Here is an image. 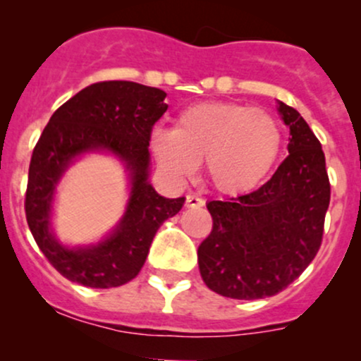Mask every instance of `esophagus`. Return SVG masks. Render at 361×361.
<instances>
[{
	"mask_svg": "<svg viewBox=\"0 0 361 361\" xmlns=\"http://www.w3.org/2000/svg\"><path fill=\"white\" fill-rule=\"evenodd\" d=\"M202 205H204V198L197 197V195L193 193L186 195V207H188V209H198V207Z\"/></svg>",
	"mask_w": 361,
	"mask_h": 361,
	"instance_id": "34e87169",
	"label": "esophagus"
}]
</instances>
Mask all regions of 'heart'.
Here are the masks:
<instances>
[{
	"instance_id": "heart-1",
	"label": "heart",
	"mask_w": 361,
	"mask_h": 361,
	"mask_svg": "<svg viewBox=\"0 0 361 361\" xmlns=\"http://www.w3.org/2000/svg\"><path fill=\"white\" fill-rule=\"evenodd\" d=\"M151 151L169 176L193 175L205 161V176L219 192H251L271 171L281 147L279 120L239 103H198L183 110L175 128H152Z\"/></svg>"
}]
</instances>
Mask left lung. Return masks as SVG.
<instances>
[{"label":"left lung","instance_id":"8db88e82","mask_svg":"<svg viewBox=\"0 0 361 361\" xmlns=\"http://www.w3.org/2000/svg\"><path fill=\"white\" fill-rule=\"evenodd\" d=\"M290 127L288 156L255 192L207 204L212 231L198 246L205 285L238 300L271 297L316 258L331 185L321 142L300 114L279 102Z\"/></svg>","mask_w":361,"mask_h":361}]
</instances>
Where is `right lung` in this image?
Listing matches in <instances>:
<instances>
[{"instance_id":"right-lung-1","label":"right lung","mask_w":361,"mask_h":361,"mask_svg":"<svg viewBox=\"0 0 361 361\" xmlns=\"http://www.w3.org/2000/svg\"><path fill=\"white\" fill-rule=\"evenodd\" d=\"M166 93L134 81L86 86L54 111L32 152L25 214L37 246L68 280L91 288L120 287L139 275L154 234L181 210L185 197L164 198L149 183V139L164 115ZM106 150L129 169L131 198L123 221L102 243L66 248L53 238L55 186L85 152Z\"/></svg>"}]
</instances>
